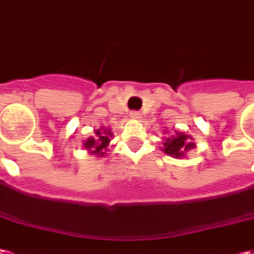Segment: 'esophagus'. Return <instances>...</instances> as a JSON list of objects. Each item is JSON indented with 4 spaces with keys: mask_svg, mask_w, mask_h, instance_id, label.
Here are the masks:
<instances>
[{
    "mask_svg": "<svg viewBox=\"0 0 254 254\" xmlns=\"http://www.w3.org/2000/svg\"><path fill=\"white\" fill-rule=\"evenodd\" d=\"M140 115L141 114L139 113V111H132V113H130V118H132V120H139Z\"/></svg>",
    "mask_w": 254,
    "mask_h": 254,
    "instance_id": "34e87169",
    "label": "esophagus"
}]
</instances>
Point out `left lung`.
I'll use <instances>...</instances> for the list:
<instances>
[{
  "label": "left lung",
  "mask_w": 254,
  "mask_h": 254,
  "mask_svg": "<svg viewBox=\"0 0 254 254\" xmlns=\"http://www.w3.org/2000/svg\"><path fill=\"white\" fill-rule=\"evenodd\" d=\"M196 147L193 143V137L182 132H175L171 137H165L163 143V150L165 154L174 157V158H185L186 153Z\"/></svg>",
  "instance_id": "obj_1"
}]
</instances>
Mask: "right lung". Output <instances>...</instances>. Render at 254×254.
<instances>
[{
    "mask_svg": "<svg viewBox=\"0 0 254 254\" xmlns=\"http://www.w3.org/2000/svg\"><path fill=\"white\" fill-rule=\"evenodd\" d=\"M96 136H90L83 141V147L91 156L103 157L105 156L107 150H108V144L113 137V132L108 127H100L97 130H94Z\"/></svg>",
    "mask_w": 254,
    "mask_h": 254,
    "instance_id": "right-lung-1",
    "label": "right lung"
}]
</instances>
